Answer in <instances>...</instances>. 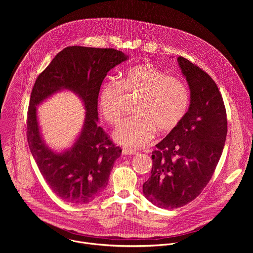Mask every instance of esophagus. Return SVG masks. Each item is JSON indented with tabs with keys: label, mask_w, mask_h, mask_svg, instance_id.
I'll use <instances>...</instances> for the list:
<instances>
[{
	"label": "esophagus",
	"mask_w": 253,
	"mask_h": 253,
	"mask_svg": "<svg viewBox=\"0 0 253 253\" xmlns=\"http://www.w3.org/2000/svg\"><path fill=\"white\" fill-rule=\"evenodd\" d=\"M138 152L136 150H133V149H130V148H127V147H124L123 148V154L124 155H136Z\"/></svg>",
	"instance_id": "34e87169"
}]
</instances>
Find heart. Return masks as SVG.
Instances as JSON below:
<instances>
[{
	"mask_svg": "<svg viewBox=\"0 0 253 253\" xmlns=\"http://www.w3.org/2000/svg\"><path fill=\"white\" fill-rule=\"evenodd\" d=\"M126 94L138 95L134 104L136 115L120 125L114 138L129 147L150 142L157 128L164 133L172 131L185 117L190 102L185 83L177 77L168 76L151 62L130 67L121 81L109 79L102 84L98 105L112 126H117L123 117Z\"/></svg>",
	"mask_w": 253,
	"mask_h": 253,
	"instance_id": "b5f03b06",
	"label": "heart"
}]
</instances>
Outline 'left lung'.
I'll return each instance as SVG.
<instances>
[{"label":"left lung","instance_id":"8db88e82","mask_svg":"<svg viewBox=\"0 0 253 253\" xmlns=\"http://www.w3.org/2000/svg\"><path fill=\"white\" fill-rule=\"evenodd\" d=\"M190 91V107L180 124L152 152L145 197L162 209L195 200L211 179L227 135V114L212 78L190 60L177 58Z\"/></svg>","mask_w":253,"mask_h":253}]
</instances>
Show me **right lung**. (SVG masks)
<instances>
[{
	"label": "right lung",
	"instance_id": "add662e5",
	"mask_svg": "<svg viewBox=\"0 0 253 253\" xmlns=\"http://www.w3.org/2000/svg\"><path fill=\"white\" fill-rule=\"evenodd\" d=\"M126 59L124 52L114 48L67 46L37 78L27 112V140L43 179L64 202L79 205L94 200L106 188L114 163L122 154L97 124V98L107 73ZM60 89L77 93L87 112L77 141L58 154L40 137L36 106Z\"/></svg>",
	"mask_w": 253,
	"mask_h": 253
}]
</instances>
